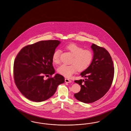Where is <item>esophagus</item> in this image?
Wrapping results in <instances>:
<instances>
[{
  "instance_id": "34e87169",
  "label": "esophagus",
  "mask_w": 131,
  "mask_h": 131,
  "mask_svg": "<svg viewBox=\"0 0 131 131\" xmlns=\"http://www.w3.org/2000/svg\"><path fill=\"white\" fill-rule=\"evenodd\" d=\"M65 81L66 83H71L72 82V81L71 80H70L69 79H65Z\"/></svg>"
}]
</instances>
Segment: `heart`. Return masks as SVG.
Listing matches in <instances>:
<instances>
[{
	"label": "heart",
	"mask_w": 131,
	"mask_h": 131,
	"mask_svg": "<svg viewBox=\"0 0 131 131\" xmlns=\"http://www.w3.org/2000/svg\"><path fill=\"white\" fill-rule=\"evenodd\" d=\"M65 49L73 56L71 63L67 65L62 64L57 69L58 73L66 78H69L77 70L81 72L88 68L93 59L92 52L87 49H83L74 43L69 44L65 46ZM61 51L60 49L56 50L52 53V62L54 64H59L60 62Z\"/></svg>",
	"instance_id": "1"
}]
</instances>
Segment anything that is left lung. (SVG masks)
I'll return each mask as SVG.
<instances>
[{
    "mask_svg": "<svg viewBox=\"0 0 131 131\" xmlns=\"http://www.w3.org/2000/svg\"><path fill=\"white\" fill-rule=\"evenodd\" d=\"M91 48L94 52L92 62L80 73L85 79L74 81L80 85L81 89L74 96L85 103L94 102L102 97L110 89L114 77V64L109 52L94 44Z\"/></svg>",
    "mask_w": 131,
    "mask_h": 131,
    "instance_id": "8db88e82",
    "label": "left lung"
}]
</instances>
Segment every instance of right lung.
I'll return each instance as SVG.
<instances>
[{"instance_id": "add662e5", "label": "right lung", "mask_w": 131, "mask_h": 131, "mask_svg": "<svg viewBox=\"0 0 131 131\" xmlns=\"http://www.w3.org/2000/svg\"><path fill=\"white\" fill-rule=\"evenodd\" d=\"M60 43L57 40L40 41L23 47L17 54L14 64V78L17 88L28 100L41 102L56 93L63 83L62 75L56 74L52 66V55ZM50 75L47 80L45 76Z\"/></svg>"}]
</instances>
